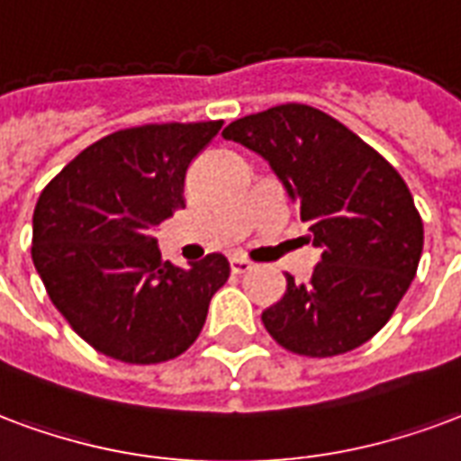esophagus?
Wrapping results in <instances>:
<instances>
[{
	"mask_svg": "<svg viewBox=\"0 0 461 461\" xmlns=\"http://www.w3.org/2000/svg\"><path fill=\"white\" fill-rule=\"evenodd\" d=\"M230 268H231V274L241 276V274H249V271L254 268V264H251V261H247L244 257H234L230 261Z\"/></svg>",
	"mask_w": 461,
	"mask_h": 461,
	"instance_id": "34e87169",
	"label": "esophagus"
}]
</instances>
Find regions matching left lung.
Wrapping results in <instances>:
<instances>
[{
  "label": "left lung",
  "mask_w": 461,
  "mask_h": 461,
  "mask_svg": "<svg viewBox=\"0 0 461 461\" xmlns=\"http://www.w3.org/2000/svg\"><path fill=\"white\" fill-rule=\"evenodd\" d=\"M221 136L258 153L310 224L320 264L308 283L261 312L276 342L303 357H335L369 342L415 278L422 221L403 178L325 112L278 104L231 122Z\"/></svg>",
  "instance_id": "1"
}]
</instances>
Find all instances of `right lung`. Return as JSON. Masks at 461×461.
<instances>
[{"instance_id":"right-lung-1","label":"right lung","mask_w":461,"mask_h":461,"mask_svg":"<svg viewBox=\"0 0 461 461\" xmlns=\"http://www.w3.org/2000/svg\"><path fill=\"white\" fill-rule=\"evenodd\" d=\"M221 122L146 124L75 156L33 210V266L70 327L126 364L176 359L195 342L230 261H161L151 231L185 207L190 163Z\"/></svg>"}]
</instances>
